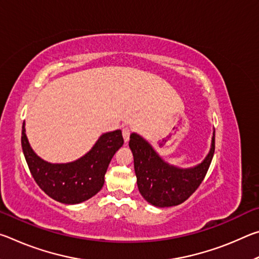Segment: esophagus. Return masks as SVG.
<instances>
[{"mask_svg":"<svg viewBox=\"0 0 259 259\" xmlns=\"http://www.w3.org/2000/svg\"><path fill=\"white\" fill-rule=\"evenodd\" d=\"M122 136H123V139L125 143L129 142V138H130V129L129 128H123L122 129Z\"/></svg>","mask_w":259,"mask_h":259,"instance_id":"1","label":"esophagus"}]
</instances>
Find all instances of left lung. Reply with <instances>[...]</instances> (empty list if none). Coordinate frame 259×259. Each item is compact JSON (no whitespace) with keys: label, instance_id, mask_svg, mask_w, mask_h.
<instances>
[{"label":"left lung","instance_id":"1","mask_svg":"<svg viewBox=\"0 0 259 259\" xmlns=\"http://www.w3.org/2000/svg\"><path fill=\"white\" fill-rule=\"evenodd\" d=\"M129 147L143 198L155 207H172L190 198L207 175L214 152V129L208 155L192 168L184 169L166 163L151 144L136 133L130 135Z\"/></svg>","mask_w":259,"mask_h":259}]
</instances>
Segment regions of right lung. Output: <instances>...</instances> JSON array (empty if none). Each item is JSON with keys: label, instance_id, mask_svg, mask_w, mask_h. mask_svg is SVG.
<instances>
[{"label": "right lung", "instance_id": "obj_1", "mask_svg": "<svg viewBox=\"0 0 259 259\" xmlns=\"http://www.w3.org/2000/svg\"><path fill=\"white\" fill-rule=\"evenodd\" d=\"M123 143L121 130L111 131L100 136L80 159L68 163H50L30 147L25 122L21 130V147L34 181L50 198L65 204L84 202L102 190L109 162Z\"/></svg>", "mask_w": 259, "mask_h": 259}]
</instances>
